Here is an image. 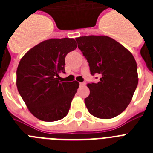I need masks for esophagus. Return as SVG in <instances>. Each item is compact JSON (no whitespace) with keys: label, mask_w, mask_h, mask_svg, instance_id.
Segmentation results:
<instances>
[{"label":"esophagus","mask_w":153,"mask_h":153,"mask_svg":"<svg viewBox=\"0 0 153 153\" xmlns=\"http://www.w3.org/2000/svg\"><path fill=\"white\" fill-rule=\"evenodd\" d=\"M79 85H80L81 86H84V85H86V83H85V82H81V83H79Z\"/></svg>","instance_id":"34e87169"}]
</instances>
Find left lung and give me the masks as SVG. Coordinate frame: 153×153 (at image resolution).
Segmentation results:
<instances>
[{
	"instance_id": "left-lung-1",
	"label": "left lung",
	"mask_w": 153,
	"mask_h": 153,
	"mask_svg": "<svg viewBox=\"0 0 153 153\" xmlns=\"http://www.w3.org/2000/svg\"><path fill=\"white\" fill-rule=\"evenodd\" d=\"M97 83H88L90 95L84 100L89 113L100 119H111L126 109L138 85L137 64L123 45L106 36L76 39ZM97 76L96 79H97Z\"/></svg>"
}]
</instances>
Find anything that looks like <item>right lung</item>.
<instances>
[{
    "label": "right lung",
    "mask_w": 153,
    "mask_h": 153,
    "mask_svg": "<svg viewBox=\"0 0 153 153\" xmlns=\"http://www.w3.org/2000/svg\"><path fill=\"white\" fill-rule=\"evenodd\" d=\"M77 47L72 38L50 39L30 50L19 63L17 87L30 112L45 122L57 121L68 114L79 83L62 82L65 57Z\"/></svg>",
    "instance_id": "add662e5"
}]
</instances>
